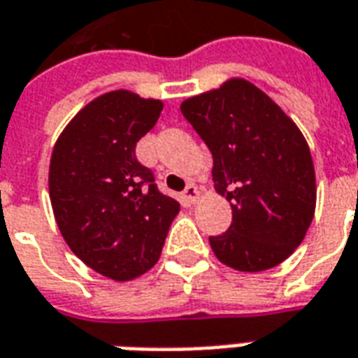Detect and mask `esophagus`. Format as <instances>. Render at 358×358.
<instances>
[{"label":"esophagus","mask_w":358,"mask_h":358,"mask_svg":"<svg viewBox=\"0 0 358 358\" xmlns=\"http://www.w3.org/2000/svg\"><path fill=\"white\" fill-rule=\"evenodd\" d=\"M184 199H186L189 205H195V203L201 199V192L197 189V186H195V184H189V186L184 189Z\"/></svg>","instance_id":"obj_1"}]
</instances>
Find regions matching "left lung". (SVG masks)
<instances>
[{"label": "left lung", "instance_id": "left-lung-1", "mask_svg": "<svg viewBox=\"0 0 358 358\" xmlns=\"http://www.w3.org/2000/svg\"><path fill=\"white\" fill-rule=\"evenodd\" d=\"M180 109L213 153L217 194L232 207V224L210 236L213 253L240 272L284 263L315 218L316 176L299 126L245 78L182 101Z\"/></svg>", "mask_w": 358, "mask_h": 358}]
</instances>
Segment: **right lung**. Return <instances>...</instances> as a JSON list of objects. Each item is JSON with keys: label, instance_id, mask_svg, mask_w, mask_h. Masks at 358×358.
I'll return each instance as SVG.
<instances>
[{"label": "right lung", "instance_id": "1", "mask_svg": "<svg viewBox=\"0 0 358 358\" xmlns=\"http://www.w3.org/2000/svg\"><path fill=\"white\" fill-rule=\"evenodd\" d=\"M161 110V99L107 92L71 118L51 153L48 184L59 232L82 263L115 282L153 268L180 210L136 159V143Z\"/></svg>", "mask_w": 358, "mask_h": 358}]
</instances>
